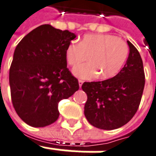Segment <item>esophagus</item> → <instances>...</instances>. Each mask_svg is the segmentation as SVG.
<instances>
[{
	"mask_svg": "<svg viewBox=\"0 0 156 156\" xmlns=\"http://www.w3.org/2000/svg\"><path fill=\"white\" fill-rule=\"evenodd\" d=\"M83 80H78V85H79V87H82V85H83Z\"/></svg>",
	"mask_w": 156,
	"mask_h": 156,
	"instance_id": "esophagus-1",
	"label": "esophagus"
}]
</instances>
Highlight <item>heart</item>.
<instances>
[{
    "instance_id": "1",
    "label": "heart",
    "mask_w": 156,
    "mask_h": 156,
    "mask_svg": "<svg viewBox=\"0 0 156 156\" xmlns=\"http://www.w3.org/2000/svg\"><path fill=\"white\" fill-rule=\"evenodd\" d=\"M129 47L125 41L111 34H86L79 44L70 42L65 51V60L70 66H75L88 56L87 64L78 65L73 74L82 79L115 78L125 65Z\"/></svg>"
}]
</instances>
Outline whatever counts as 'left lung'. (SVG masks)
<instances>
[{"instance_id":"1","label":"left lung","mask_w":156,"mask_h":156,"mask_svg":"<svg viewBox=\"0 0 156 156\" xmlns=\"http://www.w3.org/2000/svg\"><path fill=\"white\" fill-rule=\"evenodd\" d=\"M129 55L115 78L101 82H85L82 89L87 96L84 115L91 125L113 130L125 125L136 114L145 86L143 63L129 41Z\"/></svg>"}]
</instances>
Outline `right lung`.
Listing matches in <instances>:
<instances>
[{"instance_id":"right-lung-1","label":"right lung","mask_w":156,"mask_h":156,"mask_svg":"<svg viewBox=\"0 0 156 156\" xmlns=\"http://www.w3.org/2000/svg\"><path fill=\"white\" fill-rule=\"evenodd\" d=\"M75 37L69 31L43 24L16 46L9 69L10 94L17 115L28 125L41 128L55 122L59 102L79 88L65 57Z\"/></svg>"}]
</instances>
